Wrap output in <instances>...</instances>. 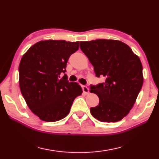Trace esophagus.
I'll return each instance as SVG.
<instances>
[{
  "label": "esophagus",
  "mask_w": 159,
  "mask_h": 159,
  "mask_svg": "<svg viewBox=\"0 0 159 159\" xmlns=\"http://www.w3.org/2000/svg\"><path fill=\"white\" fill-rule=\"evenodd\" d=\"M83 91L85 93H89V88H88L86 85H83Z\"/></svg>",
  "instance_id": "1"
}]
</instances>
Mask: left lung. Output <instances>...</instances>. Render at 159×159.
<instances>
[{"label":"left lung","mask_w":159,"mask_h":159,"mask_svg":"<svg viewBox=\"0 0 159 159\" xmlns=\"http://www.w3.org/2000/svg\"><path fill=\"white\" fill-rule=\"evenodd\" d=\"M80 48L94 67L96 76L105 82L90 87L99 97V105L91 107L93 117L102 122L119 121L133 108L143 84L139 57L124 43L98 39L80 41Z\"/></svg>","instance_id":"1"}]
</instances>
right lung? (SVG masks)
Returning a JSON list of instances; mask_svg holds the SVG:
<instances>
[{
  "mask_svg": "<svg viewBox=\"0 0 159 159\" xmlns=\"http://www.w3.org/2000/svg\"><path fill=\"white\" fill-rule=\"evenodd\" d=\"M79 42L48 40L35 43L19 66L21 93L31 111L42 120L55 122L69 114L74 99L83 93L77 83L69 82L65 73L70 55Z\"/></svg>",
  "mask_w": 159,
  "mask_h": 159,
  "instance_id": "right-lung-1",
  "label": "right lung"
}]
</instances>
